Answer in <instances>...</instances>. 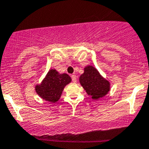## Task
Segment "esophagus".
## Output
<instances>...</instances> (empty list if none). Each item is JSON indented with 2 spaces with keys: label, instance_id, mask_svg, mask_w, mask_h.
<instances>
[{
  "label": "esophagus",
  "instance_id": "34e87169",
  "mask_svg": "<svg viewBox=\"0 0 149 149\" xmlns=\"http://www.w3.org/2000/svg\"><path fill=\"white\" fill-rule=\"evenodd\" d=\"M71 77H72V80L74 83H75V82L77 81V77H76V75H74V74H72V75L71 76Z\"/></svg>",
  "mask_w": 149,
  "mask_h": 149
}]
</instances>
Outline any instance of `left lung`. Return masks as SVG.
Here are the masks:
<instances>
[{
	"label": "left lung",
	"instance_id": "1",
	"mask_svg": "<svg viewBox=\"0 0 149 149\" xmlns=\"http://www.w3.org/2000/svg\"><path fill=\"white\" fill-rule=\"evenodd\" d=\"M79 80L86 93L94 100L103 97L110 90V83L91 65L84 68V74L80 76Z\"/></svg>",
	"mask_w": 149,
	"mask_h": 149
}]
</instances>
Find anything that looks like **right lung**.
Returning <instances> with one entry per match:
<instances>
[{
    "mask_svg": "<svg viewBox=\"0 0 149 149\" xmlns=\"http://www.w3.org/2000/svg\"><path fill=\"white\" fill-rule=\"evenodd\" d=\"M72 81L67 74H60L55 69H50L41 84L36 85L37 94L50 103H56L61 98L63 88Z\"/></svg>",
    "mask_w": 149,
    "mask_h": 149,
    "instance_id": "right-lung-1",
    "label": "right lung"
}]
</instances>
